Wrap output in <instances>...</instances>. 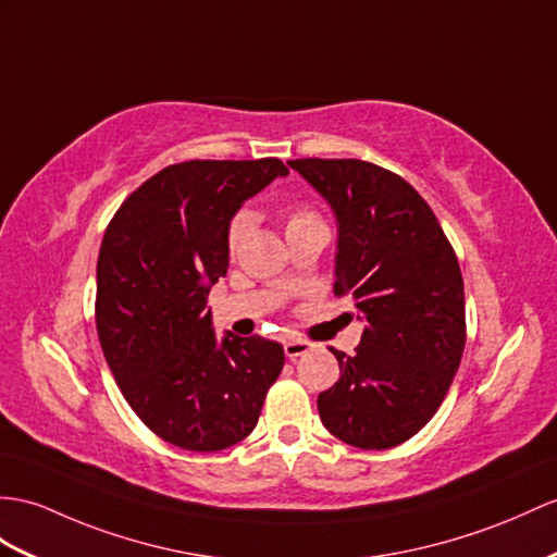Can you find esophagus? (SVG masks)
<instances>
[{"instance_id": "obj_1", "label": "esophagus", "mask_w": 557, "mask_h": 557, "mask_svg": "<svg viewBox=\"0 0 557 557\" xmlns=\"http://www.w3.org/2000/svg\"><path fill=\"white\" fill-rule=\"evenodd\" d=\"M309 349H311V343L300 341V337H293V341H288L286 345H283V351H286V357H288V359L302 357V355H307Z\"/></svg>"}]
</instances>
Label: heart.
Listing matches in <instances>:
<instances>
[{
    "label": "heart",
    "instance_id": "1",
    "mask_svg": "<svg viewBox=\"0 0 557 557\" xmlns=\"http://www.w3.org/2000/svg\"><path fill=\"white\" fill-rule=\"evenodd\" d=\"M307 220H317V216L311 214V212H307V210H297V212H293L288 226L307 222ZM250 224H252V220H250L248 212H238V214L234 216L232 224H228V234H226V248H228V252H232V255L238 252V248L243 246V240L248 238Z\"/></svg>",
    "mask_w": 557,
    "mask_h": 557
}]
</instances>
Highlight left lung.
I'll use <instances>...</instances> for the list:
<instances>
[{
  "label": "left lung",
  "mask_w": 557,
  "mask_h": 557,
  "mask_svg": "<svg viewBox=\"0 0 557 557\" xmlns=\"http://www.w3.org/2000/svg\"><path fill=\"white\" fill-rule=\"evenodd\" d=\"M288 165L337 222L335 295L366 321L341 381L319 395L325 430L357 449H392L437 413L466 347L463 276L435 212L399 174L366 160Z\"/></svg>",
  "instance_id": "8db88e82"
}]
</instances>
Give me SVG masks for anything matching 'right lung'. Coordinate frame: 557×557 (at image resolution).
Listing matches in <instances>:
<instances>
[{"label": "right lung", "mask_w": 557, "mask_h": 557, "mask_svg": "<svg viewBox=\"0 0 557 557\" xmlns=\"http://www.w3.org/2000/svg\"><path fill=\"white\" fill-rule=\"evenodd\" d=\"M288 168L278 158L188 160L153 174L106 228L97 331L122 397L148 430L186 451H222L257 425L283 347L216 341L208 293L226 274L243 202Z\"/></svg>", "instance_id": "right-lung-1"}]
</instances>
